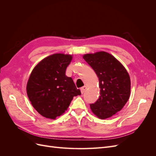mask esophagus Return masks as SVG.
I'll list each match as a JSON object with an SVG mask.
<instances>
[{
	"label": "esophagus",
	"mask_w": 156,
	"mask_h": 156,
	"mask_svg": "<svg viewBox=\"0 0 156 156\" xmlns=\"http://www.w3.org/2000/svg\"><path fill=\"white\" fill-rule=\"evenodd\" d=\"M86 90H87V87H86V86L83 87L81 88V93L83 94L84 92H85Z\"/></svg>",
	"instance_id": "obj_1"
}]
</instances>
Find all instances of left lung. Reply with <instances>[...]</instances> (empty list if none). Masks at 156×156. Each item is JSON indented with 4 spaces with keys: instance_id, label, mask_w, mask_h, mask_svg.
<instances>
[{
    "instance_id": "1",
    "label": "left lung",
    "mask_w": 156,
    "mask_h": 156,
    "mask_svg": "<svg viewBox=\"0 0 156 156\" xmlns=\"http://www.w3.org/2000/svg\"><path fill=\"white\" fill-rule=\"evenodd\" d=\"M99 79L100 96L90 104L94 115L105 119L120 111L129 98L131 82L128 73L119 60L104 51L83 56Z\"/></svg>"
}]
</instances>
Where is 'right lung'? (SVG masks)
Masks as SVG:
<instances>
[{
	"label": "right lung",
	"mask_w": 156,
	"mask_h": 156,
	"mask_svg": "<svg viewBox=\"0 0 156 156\" xmlns=\"http://www.w3.org/2000/svg\"><path fill=\"white\" fill-rule=\"evenodd\" d=\"M72 55L54 54L42 60L32 70L27 93L32 106L47 119H55L67 110L74 96L81 95L66 69Z\"/></svg>",
	"instance_id": "1"
}]
</instances>
